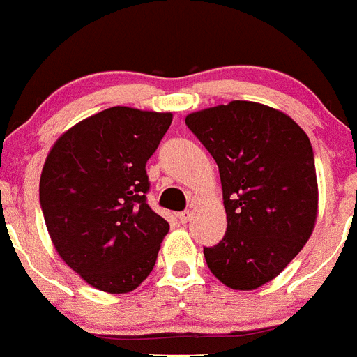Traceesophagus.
<instances>
[{
	"label": "esophagus",
	"mask_w": 357,
	"mask_h": 357,
	"mask_svg": "<svg viewBox=\"0 0 357 357\" xmlns=\"http://www.w3.org/2000/svg\"><path fill=\"white\" fill-rule=\"evenodd\" d=\"M191 216H193V214H191V211H182V213H178V220H181V223H188L189 220H191Z\"/></svg>",
	"instance_id": "obj_1"
}]
</instances>
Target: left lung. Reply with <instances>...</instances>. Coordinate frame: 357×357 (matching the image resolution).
<instances>
[{
	"label": "left lung",
	"mask_w": 357,
	"mask_h": 357,
	"mask_svg": "<svg viewBox=\"0 0 357 357\" xmlns=\"http://www.w3.org/2000/svg\"><path fill=\"white\" fill-rule=\"evenodd\" d=\"M185 125L222 178L227 232L204 248L207 266L229 288H259L313 232L318 185L311 141L284 112L239 100L193 112Z\"/></svg>",
	"instance_id": "obj_1"
}]
</instances>
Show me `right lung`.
I'll use <instances>...</instances> for the list:
<instances>
[{
  "instance_id": "1",
  "label": "right lung",
  "mask_w": 357,
  "mask_h": 357,
  "mask_svg": "<svg viewBox=\"0 0 357 357\" xmlns=\"http://www.w3.org/2000/svg\"><path fill=\"white\" fill-rule=\"evenodd\" d=\"M172 118L110 107L69 128L46 157L39 200L50 238L93 288L128 293L155 266L169 225L148 206L146 162Z\"/></svg>"
}]
</instances>
